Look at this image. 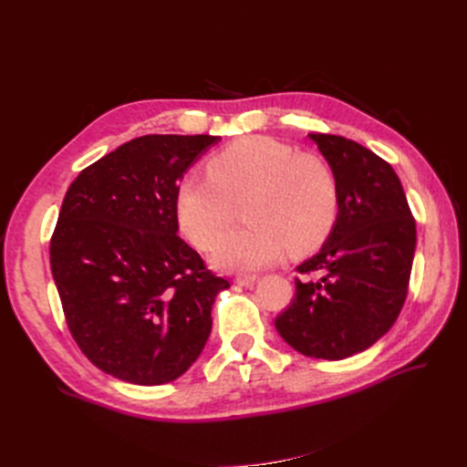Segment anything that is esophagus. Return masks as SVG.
Listing matches in <instances>:
<instances>
[{
	"mask_svg": "<svg viewBox=\"0 0 467 467\" xmlns=\"http://www.w3.org/2000/svg\"><path fill=\"white\" fill-rule=\"evenodd\" d=\"M256 279H259V276H256V275H239L234 279V283L241 285V286H249V285H254Z\"/></svg>",
	"mask_w": 467,
	"mask_h": 467,
	"instance_id": "obj_1",
	"label": "esophagus"
}]
</instances>
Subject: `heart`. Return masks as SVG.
Listing matches in <instances>:
<instances>
[{
	"mask_svg": "<svg viewBox=\"0 0 467 467\" xmlns=\"http://www.w3.org/2000/svg\"><path fill=\"white\" fill-rule=\"evenodd\" d=\"M208 176L176 188V216L194 244L208 249L244 197L252 224L227 234L211 261L233 273L259 271L293 253L319 246L339 214V184L321 158L269 136H246L211 156Z\"/></svg>",
	"mask_w": 467,
	"mask_h": 467,
	"instance_id": "heart-1",
	"label": "heart"
}]
</instances>
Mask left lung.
Instances as JSON below:
<instances>
[{"label":"left lung","mask_w":467,"mask_h":467,"mask_svg":"<svg viewBox=\"0 0 467 467\" xmlns=\"http://www.w3.org/2000/svg\"><path fill=\"white\" fill-rule=\"evenodd\" d=\"M309 138L339 184V214L319 253L296 266L305 279L275 327L295 351L337 361L369 349L398 319L415 221L391 164L343 136Z\"/></svg>","instance_id":"left-lung-1"}]
</instances>
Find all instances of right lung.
<instances>
[{
  "label": "right lung",
  "instance_id": "obj_1",
  "mask_svg": "<svg viewBox=\"0 0 467 467\" xmlns=\"http://www.w3.org/2000/svg\"><path fill=\"white\" fill-rule=\"evenodd\" d=\"M221 138L150 134L78 174L49 243L66 321L98 369L128 383L178 379L202 353L228 289L178 236L176 188Z\"/></svg>",
  "mask_w": 467,
  "mask_h": 467
}]
</instances>
